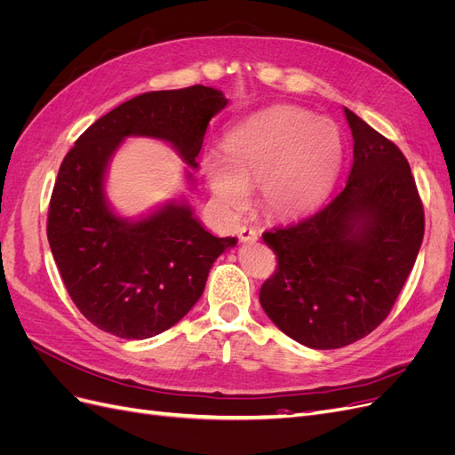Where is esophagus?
Wrapping results in <instances>:
<instances>
[{"instance_id":"obj_1","label":"esophagus","mask_w":455,"mask_h":455,"mask_svg":"<svg viewBox=\"0 0 455 455\" xmlns=\"http://www.w3.org/2000/svg\"><path fill=\"white\" fill-rule=\"evenodd\" d=\"M237 233H239V239L244 241V243H246V241H256V239H258V231H256L254 228H251V226H241Z\"/></svg>"}]
</instances>
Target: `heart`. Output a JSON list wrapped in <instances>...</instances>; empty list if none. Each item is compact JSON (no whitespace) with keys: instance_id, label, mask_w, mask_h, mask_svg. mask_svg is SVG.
Wrapping results in <instances>:
<instances>
[{"instance_id":"obj_1","label":"heart","mask_w":455,"mask_h":455,"mask_svg":"<svg viewBox=\"0 0 455 455\" xmlns=\"http://www.w3.org/2000/svg\"><path fill=\"white\" fill-rule=\"evenodd\" d=\"M226 156L204 161L220 201L241 211L249 203V188H261L271 212L296 216L311 211L332 188L343 161V142L330 119L279 106L233 129L226 139Z\"/></svg>"}]
</instances>
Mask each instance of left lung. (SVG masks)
<instances>
[{
  "mask_svg": "<svg viewBox=\"0 0 455 455\" xmlns=\"http://www.w3.org/2000/svg\"><path fill=\"white\" fill-rule=\"evenodd\" d=\"M346 117L355 142L347 184L315 214L261 235L277 267L259 304L311 349L346 347L387 319L425 229L403 151L347 108Z\"/></svg>",
  "mask_w": 455,
  "mask_h": 455,
  "instance_id": "8db88e82",
  "label": "left lung"
}]
</instances>
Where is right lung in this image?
Returning a JSON list of instances; mask_svg holds the SVG:
<instances>
[{"label":"right lung","mask_w":455,"mask_h":455,"mask_svg":"<svg viewBox=\"0 0 455 455\" xmlns=\"http://www.w3.org/2000/svg\"><path fill=\"white\" fill-rule=\"evenodd\" d=\"M226 104L204 85L144 92L96 119L66 154L47 239L76 307L104 332L144 339L169 330L201 298L214 259L237 243L214 237L186 204L169 203L140 222L121 220L104 197L109 157L127 136H154L196 169L209 121Z\"/></svg>","instance_id":"1"}]
</instances>
